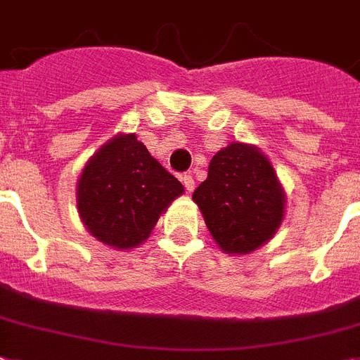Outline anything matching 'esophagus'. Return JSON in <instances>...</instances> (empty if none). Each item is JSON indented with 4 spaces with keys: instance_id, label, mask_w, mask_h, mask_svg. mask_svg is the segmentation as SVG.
<instances>
[{
    "instance_id": "1",
    "label": "esophagus",
    "mask_w": 360,
    "mask_h": 360,
    "mask_svg": "<svg viewBox=\"0 0 360 360\" xmlns=\"http://www.w3.org/2000/svg\"><path fill=\"white\" fill-rule=\"evenodd\" d=\"M181 181H183V185H185L186 192H192V190H194L195 183H194V177H192V175L185 174L183 177H181Z\"/></svg>"
}]
</instances>
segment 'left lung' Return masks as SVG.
Segmentation results:
<instances>
[{
	"instance_id": "obj_1",
	"label": "left lung",
	"mask_w": 360,
	"mask_h": 360,
	"mask_svg": "<svg viewBox=\"0 0 360 360\" xmlns=\"http://www.w3.org/2000/svg\"><path fill=\"white\" fill-rule=\"evenodd\" d=\"M207 229L226 253L246 255L276 235L285 190L266 155L233 142L210 159L209 175L192 194Z\"/></svg>"
}]
</instances>
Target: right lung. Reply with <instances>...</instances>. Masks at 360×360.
<instances>
[{
	"mask_svg": "<svg viewBox=\"0 0 360 360\" xmlns=\"http://www.w3.org/2000/svg\"><path fill=\"white\" fill-rule=\"evenodd\" d=\"M183 185L136 134H116L96 151L77 181V210L84 227L116 250L140 246Z\"/></svg>",
	"mask_w": 360,
	"mask_h": 360,
	"instance_id": "right-lung-1",
	"label": "right lung"
}]
</instances>
